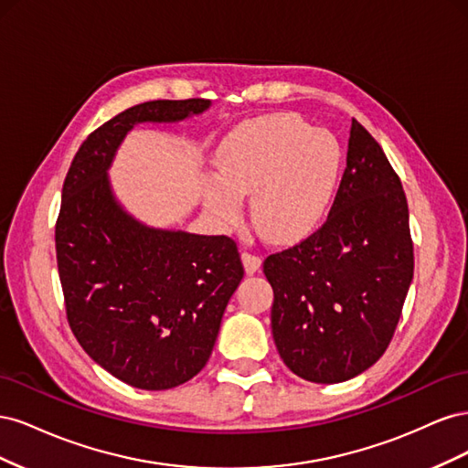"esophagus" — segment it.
Instances as JSON below:
<instances>
[{
    "instance_id": "34e87169",
    "label": "esophagus",
    "mask_w": 468,
    "mask_h": 468,
    "mask_svg": "<svg viewBox=\"0 0 468 468\" xmlns=\"http://www.w3.org/2000/svg\"><path fill=\"white\" fill-rule=\"evenodd\" d=\"M242 261H244V269L248 275H253L256 271H260L261 267V258L256 256V253H250V251H242Z\"/></svg>"
}]
</instances>
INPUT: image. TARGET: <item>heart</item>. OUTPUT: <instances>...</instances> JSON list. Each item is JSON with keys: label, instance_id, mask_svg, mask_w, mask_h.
<instances>
[{"label": "heart", "instance_id": "b5f03b06", "mask_svg": "<svg viewBox=\"0 0 468 468\" xmlns=\"http://www.w3.org/2000/svg\"><path fill=\"white\" fill-rule=\"evenodd\" d=\"M342 152L337 140L310 129L291 112L238 126L218 150V177L205 187V207L224 224L242 217V199L258 230L273 242H291L314 230L328 210Z\"/></svg>", "mask_w": 468, "mask_h": 468}]
</instances>
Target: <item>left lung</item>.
Here are the masks:
<instances>
[{
  "mask_svg": "<svg viewBox=\"0 0 468 468\" xmlns=\"http://www.w3.org/2000/svg\"><path fill=\"white\" fill-rule=\"evenodd\" d=\"M263 273L273 287L275 346L294 375L344 382L387 351L414 277V246L400 177L356 119L328 218L269 256Z\"/></svg>",
  "mask_w": 468,
  "mask_h": 468,
  "instance_id": "obj_1",
  "label": "left lung"
}]
</instances>
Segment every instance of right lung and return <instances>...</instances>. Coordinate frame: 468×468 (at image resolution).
I'll return each instance as SVG.
<instances>
[{
	"mask_svg": "<svg viewBox=\"0 0 468 468\" xmlns=\"http://www.w3.org/2000/svg\"><path fill=\"white\" fill-rule=\"evenodd\" d=\"M208 107L160 99L126 109L83 140L64 179L56 260L69 328L97 365L143 390L179 387L203 369L244 267L229 236L136 220L107 172L136 124L179 122Z\"/></svg>",
	"mask_w": 468,
	"mask_h": 468,
	"instance_id": "right-lung-1",
	"label": "right lung"
}]
</instances>
